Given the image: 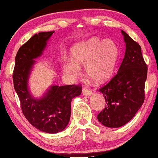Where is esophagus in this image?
<instances>
[{"label": "esophagus", "mask_w": 158, "mask_h": 158, "mask_svg": "<svg viewBox=\"0 0 158 158\" xmlns=\"http://www.w3.org/2000/svg\"><path fill=\"white\" fill-rule=\"evenodd\" d=\"M81 93H82L83 96H86V97H88V96H90L92 94V92L88 89H87V88H84Z\"/></svg>", "instance_id": "34e87169"}]
</instances>
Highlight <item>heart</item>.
<instances>
[{"instance_id":"heart-1","label":"heart","mask_w":158,"mask_h":158,"mask_svg":"<svg viewBox=\"0 0 158 158\" xmlns=\"http://www.w3.org/2000/svg\"><path fill=\"white\" fill-rule=\"evenodd\" d=\"M73 59L64 57L62 69L67 77L80 76L81 66H85L88 78L102 84L111 78L119 57V49L114 40L93 36L74 45L71 50Z\"/></svg>"}]
</instances>
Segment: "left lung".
I'll return each mask as SVG.
<instances>
[{"instance_id": "1", "label": "left lung", "mask_w": 158, "mask_h": 158, "mask_svg": "<svg viewBox=\"0 0 158 158\" xmlns=\"http://www.w3.org/2000/svg\"><path fill=\"white\" fill-rule=\"evenodd\" d=\"M126 51L117 73L99 90L106 99V108L97 116L99 122L108 128H119L135 117L144 102L147 65L140 46L126 32Z\"/></svg>"}]
</instances>
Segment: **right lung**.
Masks as SVG:
<instances>
[{
    "label": "right lung",
    "mask_w": 158,
    "mask_h": 158,
    "mask_svg": "<svg viewBox=\"0 0 158 158\" xmlns=\"http://www.w3.org/2000/svg\"><path fill=\"white\" fill-rule=\"evenodd\" d=\"M54 31L34 35L19 48L15 56L13 82L23 115L32 126L49 134L62 131L68 126L71 114V101L81 93V85H51L42 97L32 96L29 79L35 59L43 54Z\"/></svg>",
    "instance_id": "1"
}]
</instances>
